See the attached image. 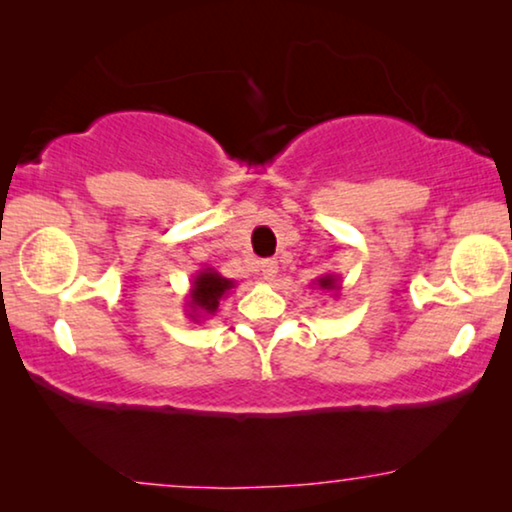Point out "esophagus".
<instances>
[{
    "instance_id": "esophagus-1",
    "label": "esophagus",
    "mask_w": 512,
    "mask_h": 512,
    "mask_svg": "<svg viewBox=\"0 0 512 512\" xmlns=\"http://www.w3.org/2000/svg\"><path fill=\"white\" fill-rule=\"evenodd\" d=\"M258 270H261V279L263 282H272L277 275V261H272V258H265V261H261V265H258Z\"/></svg>"
}]
</instances>
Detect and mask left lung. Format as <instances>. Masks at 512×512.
Wrapping results in <instances>:
<instances>
[{
	"mask_svg": "<svg viewBox=\"0 0 512 512\" xmlns=\"http://www.w3.org/2000/svg\"><path fill=\"white\" fill-rule=\"evenodd\" d=\"M312 284L317 286L319 291H324V293H333V296H338L340 289H342L340 277H338V275H333V272H328V275H321V277H317V279H314Z\"/></svg>",
	"mask_w": 512,
	"mask_h": 512,
	"instance_id": "obj_1",
	"label": "left lung"
}]
</instances>
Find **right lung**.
Listing matches in <instances>:
<instances>
[{
	"label": "right lung",
	"instance_id": "1",
	"mask_svg": "<svg viewBox=\"0 0 512 512\" xmlns=\"http://www.w3.org/2000/svg\"><path fill=\"white\" fill-rule=\"evenodd\" d=\"M230 289H235L233 279L223 277L221 272H216L214 268H202L195 272L191 289H188L186 296L188 319L198 324L202 319L214 317L221 300L228 298Z\"/></svg>",
	"mask_w": 512,
	"mask_h": 512
}]
</instances>
